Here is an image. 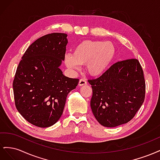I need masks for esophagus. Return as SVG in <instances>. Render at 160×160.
Wrapping results in <instances>:
<instances>
[{"label": "esophagus", "instance_id": "esophagus-1", "mask_svg": "<svg viewBox=\"0 0 160 160\" xmlns=\"http://www.w3.org/2000/svg\"><path fill=\"white\" fill-rule=\"evenodd\" d=\"M88 84V82H87L84 79H81L79 81V86H83Z\"/></svg>", "mask_w": 160, "mask_h": 160}]
</instances>
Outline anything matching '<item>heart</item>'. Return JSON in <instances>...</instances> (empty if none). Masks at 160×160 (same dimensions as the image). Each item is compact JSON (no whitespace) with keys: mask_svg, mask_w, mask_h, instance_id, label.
<instances>
[{"mask_svg":"<svg viewBox=\"0 0 160 160\" xmlns=\"http://www.w3.org/2000/svg\"><path fill=\"white\" fill-rule=\"evenodd\" d=\"M115 52V47L111 42L84 41L75 47L72 54L66 53L65 62L73 71L79 70L81 65L86 64L87 71L91 75L98 76L107 70Z\"/></svg>","mask_w":160,"mask_h":160,"instance_id":"heart-1","label":"heart"}]
</instances>
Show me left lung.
<instances>
[{
	"label": "left lung",
	"instance_id": "1",
	"mask_svg": "<svg viewBox=\"0 0 160 160\" xmlns=\"http://www.w3.org/2000/svg\"><path fill=\"white\" fill-rule=\"evenodd\" d=\"M88 82L93 90L92 112L105 127L114 128L129 122L145 99L143 71L136 59L115 62L102 75Z\"/></svg>",
	"mask_w": 160,
	"mask_h": 160
}]
</instances>
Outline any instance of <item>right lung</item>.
I'll return each mask as SVG.
<instances>
[{
  "label": "right lung",
  "instance_id": "right-lung-1",
  "mask_svg": "<svg viewBox=\"0 0 160 160\" xmlns=\"http://www.w3.org/2000/svg\"><path fill=\"white\" fill-rule=\"evenodd\" d=\"M67 37L54 32L38 38L17 69L12 84L16 108L35 126L54 125L63 112L67 95L78 85L79 79L65 76L59 69L65 59Z\"/></svg>",
  "mask_w": 160,
  "mask_h": 160
}]
</instances>
